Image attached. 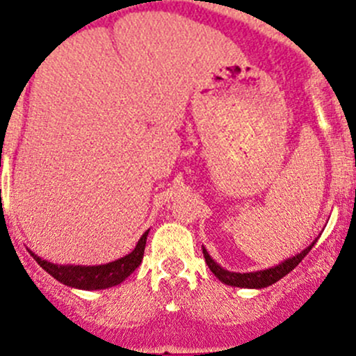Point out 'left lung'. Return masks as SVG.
<instances>
[{"mask_svg":"<svg viewBox=\"0 0 356 356\" xmlns=\"http://www.w3.org/2000/svg\"><path fill=\"white\" fill-rule=\"evenodd\" d=\"M316 241H313V244H309L307 248L302 251V253H298V254H295V257L288 258V260L281 261V264L275 265V267L265 268V270H257V272H244V274H241V272L225 270L221 265H218L211 257H209L207 249L205 248H202V249H204L205 264L209 265V268H211L212 274H214L216 277L221 281V283L230 284V286H237V288H257V290H260V288H267V286H270V284L277 283L279 279L284 277L286 274H290V272L293 270V268L297 267L302 260H304V257L309 253V251H311V248L316 244Z\"/></svg>","mask_w":356,"mask_h":356,"instance_id":"obj_1","label":"left lung"}]
</instances>
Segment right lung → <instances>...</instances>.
I'll list each match as a JSON object with an SVG mask.
<instances>
[{"instance_id": "1", "label": "right lung", "mask_w": 356, "mask_h": 356, "mask_svg": "<svg viewBox=\"0 0 356 356\" xmlns=\"http://www.w3.org/2000/svg\"><path fill=\"white\" fill-rule=\"evenodd\" d=\"M147 235L149 230L142 235L135 249L126 257L111 261V264L92 265V267H86V265L84 267L82 265H56L36 257L33 251H29V253L38 261L43 270L49 272L52 277L58 279L59 283L66 284V286L79 288V290H105V288L118 286L119 283H122L142 264Z\"/></svg>"}]
</instances>
